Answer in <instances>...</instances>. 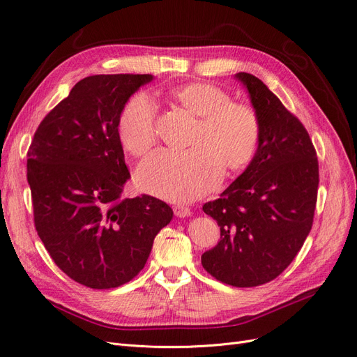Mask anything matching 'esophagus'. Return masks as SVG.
I'll use <instances>...</instances> for the list:
<instances>
[{"label":"esophagus","instance_id":"esophagus-1","mask_svg":"<svg viewBox=\"0 0 357 357\" xmlns=\"http://www.w3.org/2000/svg\"><path fill=\"white\" fill-rule=\"evenodd\" d=\"M174 214L177 218H189V215H192V210L189 207H185V205H176Z\"/></svg>","mask_w":357,"mask_h":357}]
</instances>
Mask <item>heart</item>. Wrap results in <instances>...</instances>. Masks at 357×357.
Listing matches in <instances>:
<instances>
[{
	"label": "heart",
	"mask_w": 357,
	"mask_h": 357,
	"mask_svg": "<svg viewBox=\"0 0 357 357\" xmlns=\"http://www.w3.org/2000/svg\"><path fill=\"white\" fill-rule=\"evenodd\" d=\"M169 98L198 117L189 137V150H158L137 171L138 188L174 202L197 199L228 172L245 168L261 138V125L250 107L232 102L219 86L192 82L169 89ZM155 105L144 93L129 98L117 119L122 146L135 156L144 155L156 142Z\"/></svg>",
	"instance_id": "obj_1"
}]
</instances>
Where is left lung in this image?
I'll return each instance as SVG.
<instances>
[{
	"mask_svg": "<svg viewBox=\"0 0 357 357\" xmlns=\"http://www.w3.org/2000/svg\"><path fill=\"white\" fill-rule=\"evenodd\" d=\"M245 88L261 125L256 153L241 176L204 204L220 226V241L201 256L219 282L255 287L271 282L294 261L311 231L319 162L307 129L268 86L248 73Z\"/></svg>",
	"mask_w": 357,
	"mask_h": 357,
	"instance_id": "1",
	"label": "left lung"
}]
</instances>
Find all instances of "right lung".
I'll return each mask as SVG.
<instances>
[{
  "label": "right lung",
  "instance_id": "obj_1",
  "mask_svg": "<svg viewBox=\"0 0 357 357\" xmlns=\"http://www.w3.org/2000/svg\"><path fill=\"white\" fill-rule=\"evenodd\" d=\"M152 74H98L75 83L40 123L28 150V183L40 240L74 282L119 287L144 268L168 204L122 199L129 176L117 119Z\"/></svg>",
  "mask_w": 357,
  "mask_h": 357
}]
</instances>
